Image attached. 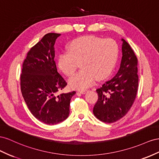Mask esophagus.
Here are the masks:
<instances>
[{"mask_svg": "<svg viewBox=\"0 0 159 159\" xmlns=\"http://www.w3.org/2000/svg\"><path fill=\"white\" fill-rule=\"evenodd\" d=\"M87 90H79V93H81V94H85L86 93V92H87Z\"/></svg>", "mask_w": 159, "mask_h": 159, "instance_id": "obj_1", "label": "esophagus"}]
</instances>
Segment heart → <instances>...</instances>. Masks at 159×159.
Returning a JSON list of instances; mask_svg holds the SVG:
<instances>
[{"mask_svg": "<svg viewBox=\"0 0 159 159\" xmlns=\"http://www.w3.org/2000/svg\"><path fill=\"white\" fill-rule=\"evenodd\" d=\"M119 56V46L112 39H103L94 36H84L72 40L69 51L61 52L58 58L59 69L67 76L70 88L84 90L94 84L97 78L101 80L114 69Z\"/></svg>", "mask_w": 159, "mask_h": 159, "instance_id": "obj_1", "label": "heart"}]
</instances>
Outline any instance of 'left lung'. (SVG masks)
<instances>
[{
	"label": "left lung",
	"mask_w": 159,
	"mask_h": 159,
	"mask_svg": "<svg viewBox=\"0 0 159 159\" xmlns=\"http://www.w3.org/2000/svg\"><path fill=\"white\" fill-rule=\"evenodd\" d=\"M122 57L115 77L97 89L98 99L93 114L102 122L112 123L126 115L137 96L139 76L138 59L130 44L122 39Z\"/></svg>",
	"instance_id": "left-lung-1"
}]
</instances>
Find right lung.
<instances>
[{"label": "right lung", "mask_w": 159, "mask_h": 159, "mask_svg": "<svg viewBox=\"0 0 159 159\" xmlns=\"http://www.w3.org/2000/svg\"><path fill=\"white\" fill-rule=\"evenodd\" d=\"M61 34L48 33L26 54L20 74V90L29 111L39 120L56 125L69 116L72 91L57 95L67 83L58 73L54 44Z\"/></svg>", "instance_id": "add662e5"}]
</instances>
